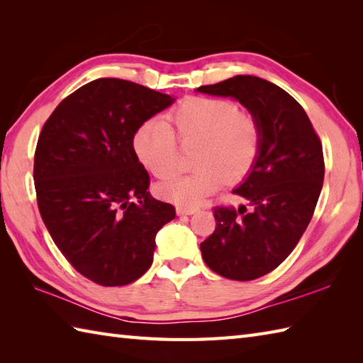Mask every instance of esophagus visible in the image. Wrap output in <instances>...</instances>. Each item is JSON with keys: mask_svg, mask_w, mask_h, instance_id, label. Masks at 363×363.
<instances>
[{"mask_svg": "<svg viewBox=\"0 0 363 363\" xmlns=\"http://www.w3.org/2000/svg\"><path fill=\"white\" fill-rule=\"evenodd\" d=\"M198 209L196 207H187V206H177L176 212L177 215H194Z\"/></svg>", "mask_w": 363, "mask_h": 363, "instance_id": "obj_1", "label": "esophagus"}]
</instances>
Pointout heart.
Instances as JSON below:
<instances>
[{
  "mask_svg": "<svg viewBox=\"0 0 363 363\" xmlns=\"http://www.w3.org/2000/svg\"><path fill=\"white\" fill-rule=\"evenodd\" d=\"M151 118L135 129L133 146L142 164L159 179L179 168V146L194 148V172L160 186L162 195L182 206H196L225 186L237 184L252 172L260 156L264 129L256 115L240 111L225 98H187L167 115ZM177 135L174 136V134Z\"/></svg>",
  "mask_w": 363,
  "mask_h": 363,
  "instance_id": "obj_1",
  "label": "heart"
}]
</instances>
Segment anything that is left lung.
Masks as SVG:
<instances>
[{
	"instance_id": "left-lung-1",
	"label": "left lung",
	"mask_w": 363,
	"mask_h": 363,
	"mask_svg": "<svg viewBox=\"0 0 363 363\" xmlns=\"http://www.w3.org/2000/svg\"><path fill=\"white\" fill-rule=\"evenodd\" d=\"M201 94L230 96L259 118L260 156L234 194L238 207H213V234L201 243L206 265L233 281H252L279 267L312 220L325 179L323 146L306 111L287 91L238 74Z\"/></svg>"
}]
</instances>
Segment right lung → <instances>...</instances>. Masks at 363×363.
I'll return each mask as SVG.
<instances>
[{
    "instance_id": "1",
    "label": "right lung",
    "mask_w": 363,
    "mask_h": 363,
    "mask_svg": "<svg viewBox=\"0 0 363 363\" xmlns=\"http://www.w3.org/2000/svg\"><path fill=\"white\" fill-rule=\"evenodd\" d=\"M173 103L140 84L95 79L62 99L38 135V211L64 257L95 284L117 287L145 274L156 234L176 217L150 195L133 146L135 129Z\"/></svg>"
}]
</instances>
